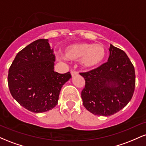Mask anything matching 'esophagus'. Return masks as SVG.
<instances>
[{
    "label": "esophagus",
    "instance_id": "obj_1",
    "mask_svg": "<svg viewBox=\"0 0 146 146\" xmlns=\"http://www.w3.org/2000/svg\"><path fill=\"white\" fill-rule=\"evenodd\" d=\"M71 73L72 77L75 76V75H78L79 74L78 72H77V71H73V70H72V71H71Z\"/></svg>",
    "mask_w": 146,
    "mask_h": 146
}]
</instances>
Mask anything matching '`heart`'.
Instances as JSON below:
<instances>
[{
    "label": "heart",
    "mask_w": 146,
    "mask_h": 146,
    "mask_svg": "<svg viewBox=\"0 0 146 146\" xmlns=\"http://www.w3.org/2000/svg\"><path fill=\"white\" fill-rule=\"evenodd\" d=\"M106 54L105 48L101 44L80 42L69 45L64 50V57L67 60H78L84 68H93L102 62Z\"/></svg>",
    "instance_id": "1"
}]
</instances>
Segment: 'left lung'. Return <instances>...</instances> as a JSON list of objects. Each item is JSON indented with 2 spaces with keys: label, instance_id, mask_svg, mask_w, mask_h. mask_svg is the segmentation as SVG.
Segmentation results:
<instances>
[{
  "label": "left lung",
  "instance_id": "8db88e82",
  "mask_svg": "<svg viewBox=\"0 0 146 146\" xmlns=\"http://www.w3.org/2000/svg\"><path fill=\"white\" fill-rule=\"evenodd\" d=\"M108 62L80 73L85 80L84 106L95 115L110 116L123 108L135 91V68L123 50L110 44Z\"/></svg>",
  "mask_w": 146,
  "mask_h": 146
}]
</instances>
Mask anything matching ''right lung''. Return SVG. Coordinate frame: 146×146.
<instances>
[{
    "mask_svg": "<svg viewBox=\"0 0 146 146\" xmlns=\"http://www.w3.org/2000/svg\"><path fill=\"white\" fill-rule=\"evenodd\" d=\"M47 39H39L18 52L10 66L8 86L14 99L33 113L51 110L58 104L62 87L71 78L54 71L56 57Z\"/></svg>",
    "mask_w": 146,
    "mask_h": 146,
    "instance_id": "right-lung-1",
    "label": "right lung"
}]
</instances>
